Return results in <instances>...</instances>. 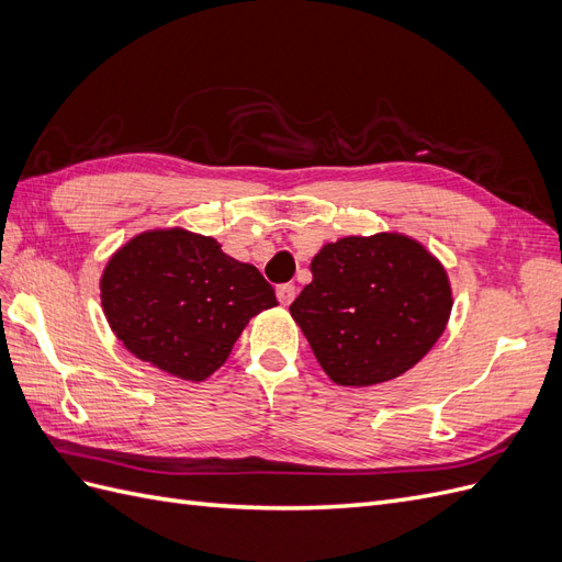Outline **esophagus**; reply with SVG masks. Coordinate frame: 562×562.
Here are the masks:
<instances>
[{"label":"esophagus","instance_id":"esophagus-1","mask_svg":"<svg viewBox=\"0 0 562 562\" xmlns=\"http://www.w3.org/2000/svg\"><path fill=\"white\" fill-rule=\"evenodd\" d=\"M277 297H279V302L283 304V307H288V304L295 300V285L293 283H281L277 288Z\"/></svg>","mask_w":562,"mask_h":562}]
</instances>
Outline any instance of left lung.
<instances>
[{
	"label": "left lung",
	"mask_w": 562,
	"mask_h": 562,
	"mask_svg": "<svg viewBox=\"0 0 562 562\" xmlns=\"http://www.w3.org/2000/svg\"><path fill=\"white\" fill-rule=\"evenodd\" d=\"M312 274L291 316L339 386H372L403 375L448 326L452 288L446 267L405 234L326 244L314 255Z\"/></svg>",
	"instance_id": "left-lung-1"
}]
</instances>
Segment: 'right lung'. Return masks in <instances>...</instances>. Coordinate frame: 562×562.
Here are the masks:
<instances>
[{
	"label": "right lung",
	"mask_w": 562,
	"mask_h": 562,
	"mask_svg": "<svg viewBox=\"0 0 562 562\" xmlns=\"http://www.w3.org/2000/svg\"><path fill=\"white\" fill-rule=\"evenodd\" d=\"M100 302L135 359L201 382L227 361L255 314L277 307V295L213 236L173 227L133 236L112 255Z\"/></svg>",
	"instance_id": "obj_1"
}]
</instances>
